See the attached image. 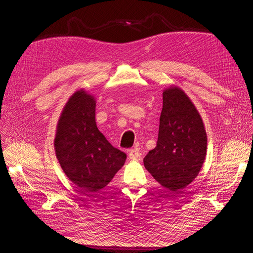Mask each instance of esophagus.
Masks as SVG:
<instances>
[{
  "mask_svg": "<svg viewBox=\"0 0 253 253\" xmlns=\"http://www.w3.org/2000/svg\"><path fill=\"white\" fill-rule=\"evenodd\" d=\"M128 155H129V159L130 160L140 159V152L137 151V150H135V149L129 150V153H128Z\"/></svg>",
  "mask_w": 253,
  "mask_h": 253,
  "instance_id": "34e87169",
  "label": "esophagus"
}]
</instances>
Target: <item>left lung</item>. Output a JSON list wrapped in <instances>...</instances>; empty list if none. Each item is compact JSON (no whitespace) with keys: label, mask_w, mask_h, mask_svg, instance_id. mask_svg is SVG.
<instances>
[{"label":"left lung","mask_w":253,"mask_h":253,"mask_svg":"<svg viewBox=\"0 0 253 253\" xmlns=\"http://www.w3.org/2000/svg\"><path fill=\"white\" fill-rule=\"evenodd\" d=\"M206 128L184 90L163 91L157 147L143 159L144 168L165 189L178 192L198 176L207 155Z\"/></svg>","instance_id":"1"}]
</instances>
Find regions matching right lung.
Wrapping results in <instances>:
<instances>
[{"label":"right lung","mask_w":253,"mask_h":253,"mask_svg":"<svg viewBox=\"0 0 253 253\" xmlns=\"http://www.w3.org/2000/svg\"><path fill=\"white\" fill-rule=\"evenodd\" d=\"M54 149L68 179L87 192L103 189L127 158L98 129L95 99L84 89L77 90L64 106L57 122Z\"/></svg>","instance_id":"add662e5"}]
</instances>
